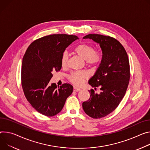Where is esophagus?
Segmentation results:
<instances>
[{"mask_svg":"<svg viewBox=\"0 0 150 150\" xmlns=\"http://www.w3.org/2000/svg\"><path fill=\"white\" fill-rule=\"evenodd\" d=\"M74 91H75V92H78V91H81V89H80V88H77V87H74Z\"/></svg>","mask_w":150,"mask_h":150,"instance_id":"obj_1","label":"esophagus"}]
</instances>
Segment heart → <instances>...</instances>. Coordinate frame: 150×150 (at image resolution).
Listing matches in <instances>:
<instances>
[{
	"instance_id": "heart-1",
	"label": "heart",
	"mask_w": 150,
	"mask_h": 150,
	"mask_svg": "<svg viewBox=\"0 0 150 150\" xmlns=\"http://www.w3.org/2000/svg\"><path fill=\"white\" fill-rule=\"evenodd\" d=\"M94 50V48L91 45L86 44H81L74 48V52L81 58L85 60L88 64H96L101 60L100 53ZM68 54L67 52H64L60 60L62 67L66 66ZM88 77V74L86 72H75L72 73L69 78L71 82L75 86H81Z\"/></svg>"
}]
</instances>
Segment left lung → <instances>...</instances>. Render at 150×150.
I'll use <instances>...</instances> for the list:
<instances>
[{
	"label": "left lung",
	"instance_id": "8db88e82",
	"mask_svg": "<svg viewBox=\"0 0 150 150\" xmlns=\"http://www.w3.org/2000/svg\"><path fill=\"white\" fill-rule=\"evenodd\" d=\"M89 39L100 45L102 52L101 62L94 75L89 79L92 87H100L101 92L88 91V100L83 103V108L93 118L104 117L114 111L126 94L130 79V66L127 52L117 40L98 34H89Z\"/></svg>",
	"mask_w": 150,
	"mask_h": 150
}]
</instances>
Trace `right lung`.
I'll return each instance as SVG.
<instances>
[{
	"label": "right lung",
	"mask_w": 150,
	"mask_h": 150,
	"mask_svg": "<svg viewBox=\"0 0 150 150\" xmlns=\"http://www.w3.org/2000/svg\"><path fill=\"white\" fill-rule=\"evenodd\" d=\"M78 39L75 35H51L35 40L25 51L21 67L22 87L27 100L40 114L56 115L72 94V85L57 87L50 81L53 71L61 69V57L66 48Z\"/></svg>",
	"instance_id": "right-lung-1"
}]
</instances>
